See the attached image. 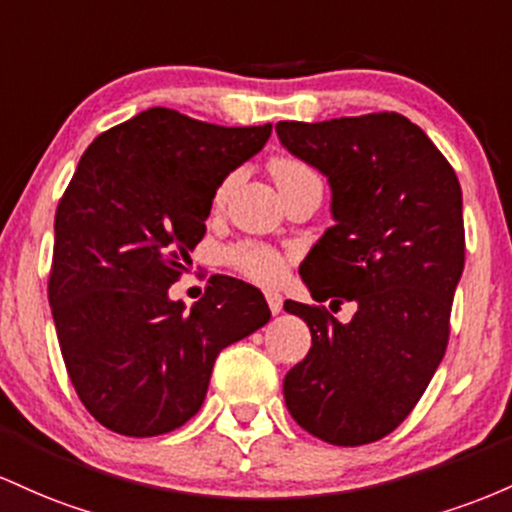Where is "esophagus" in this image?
Wrapping results in <instances>:
<instances>
[{"instance_id":"obj_1","label":"esophagus","mask_w":512,"mask_h":512,"mask_svg":"<svg viewBox=\"0 0 512 512\" xmlns=\"http://www.w3.org/2000/svg\"><path fill=\"white\" fill-rule=\"evenodd\" d=\"M266 302H268V307H271L273 314L283 312V295H280V292L268 290V292H266Z\"/></svg>"}]
</instances>
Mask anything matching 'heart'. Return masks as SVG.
<instances>
[{
    "label": "heart",
    "instance_id": "b5f03b06",
    "mask_svg": "<svg viewBox=\"0 0 512 512\" xmlns=\"http://www.w3.org/2000/svg\"><path fill=\"white\" fill-rule=\"evenodd\" d=\"M271 174H273L275 186L283 191V188L295 186V183L312 179L314 171L309 169L304 162H300V159L283 157V159H275V162L271 164ZM237 179H239L237 174H229L227 179L217 186L215 198H212V203H215L217 208L225 203L227 195H229V191H232V186L237 183ZM227 261L232 263L239 273H244L246 278L256 280V283H266V285L278 283L285 273L283 254L271 249V246L254 244V241H246V244L232 246V249L227 251Z\"/></svg>",
    "mask_w": 512,
    "mask_h": 512
}]
</instances>
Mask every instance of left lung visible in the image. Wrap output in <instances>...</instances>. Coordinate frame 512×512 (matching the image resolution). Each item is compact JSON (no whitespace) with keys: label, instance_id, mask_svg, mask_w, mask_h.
<instances>
[{"label":"left lung","instance_id":"1","mask_svg":"<svg viewBox=\"0 0 512 512\" xmlns=\"http://www.w3.org/2000/svg\"><path fill=\"white\" fill-rule=\"evenodd\" d=\"M290 154L329 179L333 227L302 261L317 302H355L348 324L285 302L312 348L285 375L290 416L331 445L389 435L433 380L464 271L462 188L430 137L399 113L275 125Z\"/></svg>","mask_w":512,"mask_h":512}]
</instances>
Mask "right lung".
Listing matches in <instances>:
<instances>
[{
  "instance_id": "add662e5",
  "label": "right lung",
  "mask_w": 512,
  "mask_h": 512,
  "mask_svg": "<svg viewBox=\"0 0 512 512\" xmlns=\"http://www.w3.org/2000/svg\"><path fill=\"white\" fill-rule=\"evenodd\" d=\"M271 130L149 108L79 159L55 212L48 300L74 389L113 433L152 438L191 421L220 350L271 319L263 292L237 278L210 280L191 312L169 297L217 186Z\"/></svg>"
}]
</instances>
